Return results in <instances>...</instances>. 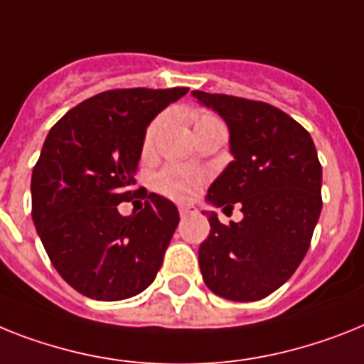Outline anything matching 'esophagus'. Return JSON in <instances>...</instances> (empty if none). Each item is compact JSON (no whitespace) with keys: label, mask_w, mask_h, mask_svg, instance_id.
I'll return each instance as SVG.
<instances>
[{"label":"esophagus","mask_w":364,"mask_h":364,"mask_svg":"<svg viewBox=\"0 0 364 364\" xmlns=\"http://www.w3.org/2000/svg\"><path fill=\"white\" fill-rule=\"evenodd\" d=\"M178 212L182 218H188V215H195L199 210H197V206H193V204H182V206H178Z\"/></svg>","instance_id":"obj_1"}]
</instances>
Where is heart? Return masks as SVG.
<instances>
[{"label": "heart", "mask_w": 364, "mask_h": 364, "mask_svg": "<svg viewBox=\"0 0 364 364\" xmlns=\"http://www.w3.org/2000/svg\"><path fill=\"white\" fill-rule=\"evenodd\" d=\"M210 122H218V119L212 115H200L197 117V122H195V128L199 126L210 124ZM161 124H164V119H156L152 124L149 126V130L145 134V150L152 149L154 145V139L158 132H160ZM200 182H203V175L199 171L189 169V167H182V165H167L158 173L154 184L158 188V191H161L164 195L171 197V199L176 200H186L191 199L197 189H199Z\"/></svg>", "instance_id": "b5f03b06"}]
</instances>
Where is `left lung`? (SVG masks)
I'll use <instances>...</instances> for the list:
<instances>
[{
  "instance_id": "obj_1",
  "label": "left lung",
  "mask_w": 364,
  "mask_h": 364,
  "mask_svg": "<svg viewBox=\"0 0 364 364\" xmlns=\"http://www.w3.org/2000/svg\"><path fill=\"white\" fill-rule=\"evenodd\" d=\"M229 128L234 160L212 182L206 203L242 204L243 219L223 225L208 212L199 247L206 287L230 301H257L292 277L322 212V165L301 124L266 102L193 91ZM223 208V210H225Z\"/></svg>"
}]
</instances>
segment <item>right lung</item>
Listing matches in <instances>:
<instances>
[{"label":"right lung","instance_id":"obj_1","mask_svg":"<svg viewBox=\"0 0 364 364\" xmlns=\"http://www.w3.org/2000/svg\"><path fill=\"white\" fill-rule=\"evenodd\" d=\"M188 91L100 92L48 134L31 176L33 223L53 268L83 296L128 299L156 279L178 210L156 193L132 215L117 206L130 197L146 126Z\"/></svg>","mask_w":364,"mask_h":364}]
</instances>
